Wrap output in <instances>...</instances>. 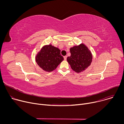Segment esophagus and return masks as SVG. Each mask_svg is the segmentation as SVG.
<instances>
[{
  "instance_id": "1",
  "label": "esophagus",
  "mask_w": 124,
  "mask_h": 124,
  "mask_svg": "<svg viewBox=\"0 0 124 124\" xmlns=\"http://www.w3.org/2000/svg\"><path fill=\"white\" fill-rule=\"evenodd\" d=\"M67 56H64V60H66V59H67Z\"/></svg>"
}]
</instances>
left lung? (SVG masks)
Here are the masks:
<instances>
[{"label":"left lung","instance_id":"8db88e82","mask_svg":"<svg viewBox=\"0 0 124 124\" xmlns=\"http://www.w3.org/2000/svg\"><path fill=\"white\" fill-rule=\"evenodd\" d=\"M70 56L67 60L72 69L77 73L82 72L89 67L92 61L91 51L83 43L74 46L70 49Z\"/></svg>","mask_w":124,"mask_h":124}]
</instances>
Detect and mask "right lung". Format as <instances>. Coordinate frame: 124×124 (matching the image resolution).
Wrapping results in <instances>:
<instances>
[{
	"instance_id": "1",
	"label": "right lung",
	"mask_w": 124,
	"mask_h": 124,
	"mask_svg": "<svg viewBox=\"0 0 124 124\" xmlns=\"http://www.w3.org/2000/svg\"><path fill=\"white\" fill-rule=\"evenodd\" d=\"M63 60L64 58L60 54V50L51 44L44 46L35 57L38 65L47 72H51L56 69Z\"/></svg>"
}]
</instances>
